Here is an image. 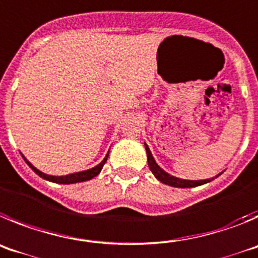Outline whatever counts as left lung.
Wrapping results in <instances>:
<instances>
[{"label":"left lung","mask_w":258,"mask_h":258,"mask_svg":"<svg viewBox=\"0 0 258 258\" xmlns=\"http://www.w3.org/2000/svg\"><path fill=\"white\" fill-rule=\"evenodd\" d=\"M145 149H146V154H148V164H149L150 171H152L153 175H154L158 180L161 181V182H163V184L169 185V186H175V187H194V186H199V185L207 184V182H210V181H212L213 178H215L213 177V178H208V180L192 181V180H181V178L173 177V176L164 172L163 169L155 163L154 158H153L152 153H150L149 148H148L146 144H145ZM217 176H216V177H217Z\"/></svg>","instance_id":"8db88e82"}]
</instances>
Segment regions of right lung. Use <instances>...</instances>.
Returning a JSON list of instances; mask_svg holds the SVG:
<instances>
[{"mask_svg": "<svg viewBox=\"0 0 258 258\" xmlns=\"http://www.w3.org/2000/svg\"><path fill=\"white\" fill-rule=\"evenodd\" d=\"M108 155L109 153L106 154V157L104 158V161L101 162L99 166L94 167V168L91 169H87V171H83V172H77V173H72V175H67V176H50V175H46V173L41 172V171H38V169L36 168V167L32 166L29 162L25 159L24 157V161L27 162V164L29 167H31L32 169H33L34 172L37 173V175L39 176V177L45 178V180H48V181H52V182H56V184H74V182H82V181H89L91 180V178H94L95 176H97L99 173H100V171L103 169L104 164H105L106 159H108Z\"/></svg>", "mask_w": 258, "mask_h": 258, "instance_id": "right-lung-1", "label": "right lung"}]
</instances>
